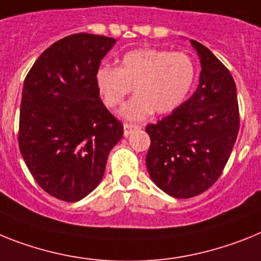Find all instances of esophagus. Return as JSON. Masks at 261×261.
Instances as JSON below:
<instances>
[{"label": "esophagus", "instance_id": "34e87169", "mask_svg": "<svg viewBox=\"0 0 261 261\" xmlns=\"http://www.w3.org/2000/svg\"><path fill=\"white\" fill-rule=\"evenodd\" d=\"M138 128H141V126H138V124H130V123H124L123 124V134L124 137H128V135L133 133L134 130H138Z\"/></svg>", "mask_w": 261, "mask_h": 261}]
</instances>
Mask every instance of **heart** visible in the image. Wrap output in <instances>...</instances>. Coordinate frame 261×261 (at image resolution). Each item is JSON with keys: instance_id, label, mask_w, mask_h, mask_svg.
<instances>
[{"instance_id": "heart-1", "label": "heart", "mask_w": 261, "mask_h": 261, "mask_svg": "<svg viewBox=\"0 0 261 261\" xmlns=\"http://www.w3.org/2000/svg\"><path fill=\"white\" fill-rule=\"evenodd\" d=\"M195 76V62L186 53L137 49L122 57L119 67L100 65L94 82L109 109L119 106L134 87L137 95L123 105L119 115L139 122L152 111L167 114L175 110L194 86Z\"/></svg>"}]
</instances>
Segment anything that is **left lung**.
<instances>
[{
	"label": "left lung",
	"instance_id": "obj_1",
	"mask_svg": "<svg viewBox=\"0 0 261 261\" xmlns=\"http://www.w3.org/2000/svg\"><path fill=\"white\" fill-rule=\"evenodd\" d=\"M200 58L199 86L170 115L146 127L151 180L172 198L207 191L228 162L239 133L236 85L204 45L190 39Z\"/></svg>",
	"mask_w": 261,
	"mask_h": 261
}]
</instances>
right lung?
<instances>
[{
  "label": "right lung",
  "mask_w": 261,
  "mask_h": 261,
  "mask_svg": "<svg viewBox=\"0 0 261 261\" xmlns=\"http://www.w3.org/2000/svg\"><path fill=\"white\" fill-rule=\"evenodd\" d=\"M115 42L89 33L65 37L38 57L23 82L19 151L39 187L60 200L78 201L93 191L123 137L94 82Z\"/></svg>",
  "instance_id": "right-lung-1"
}]
</instances>
